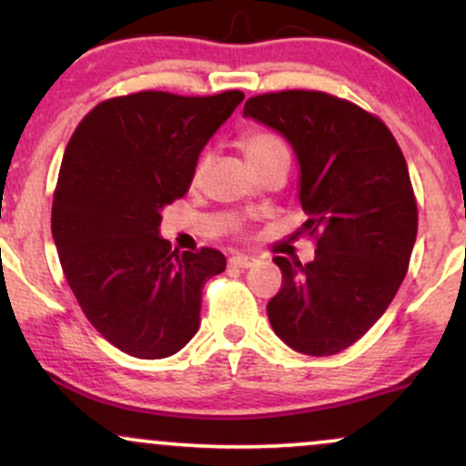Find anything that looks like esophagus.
I'll return each mask as SVG.
<instances>
[{
  "instance_id": "esophagus-1",
  "label": "esophagus",
  "mask_w": 466,
  "mask_h": 466,
  "mask_svg": "<svg viewBox=\"0 0 466 466\" xmlns=\"http://www.w3.org/2000/svg\"><path fill=\"white\" fill-rule=\"evenodd\" d=\"M256 263H258V258H254V256H245V254H237L229 258V265L240 267V269H248V267H254Z\"/></svg>"
}]
</instances>
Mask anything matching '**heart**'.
<instances>
[{
	"label": "heart",
	"mask_w": 466,
	"mask_h": 466,
	"mask_svg": "<svg viewBox=\"0 0 466 466\" xmlns=\"http://www.w3.org/2000/svg\"><path fill=\"white\" fill-rule=\"evenodd\" d=\"M243 151L248 155V162L254 166L258 162H263L267 157H274V155H282L287 153L285 144L278 136H274L271 131H265V129H254V131H248L243 136ZM206 164H208V157L203 155V157L197 162L195 166V179H199L203 175V170H206Z\"/></svg>",
	"instance_id": "b5f03b06"
}]
</instances>
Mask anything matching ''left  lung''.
I'll list each match as a JSON object with an SVG mask.
<instances>
[{
	"label": "left lung",
	"mask_w": 466,
	"mask_h": 466,
	"mask_svg": "<svg viewBox=\"0 0 466 466\" xmlns=\"http://www.w3.org/2000/svg\"><path fill=\"white\" fill-rule=\"evenodd\" d=\"M243 116L293 147L302 228L318 240L311 263L274 258L282 289L267 304L271 329L304 355H335L386 313L408 274L419 229L408 164L377 116L330 94L254 96Z\"/></svg>",
	"instance_id": "1"
}]
</instances>
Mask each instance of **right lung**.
<instances>
[{"mask_svg":"<svg viewBox=\"0 0 466 466\" xmlns=\"http://www.w3.org/2000/svg\"><path fill=\"white\" fill-rule=\"evenodd\" d=\"M243 98L237 89L117 96L96 105L67 144L52 238L85 318L127 355L170 357L199 330L203 285L226 269V256L212 248L179 254L159 223Z\"/></svg>","mask_w":466,"mask_h":466,"instance_id":"right-lung-1","label":"right lung"}]
</instances>
